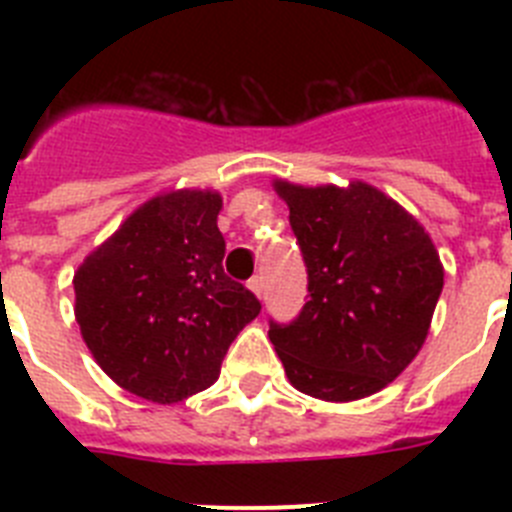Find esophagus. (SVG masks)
<instances>
[{
  "instance_id": "esophagus-1",
  "label": "esophagus",
  "mask_w": 512,
  "mask_h": 512,
  "mask_svg": "<svg viewBox=\"0 0 512 512\" xmlns=\"http://www.w3.org/2000/svg\"><path fill=\"white\" fill-rule=\"evenodd\" d=\"M248 289H251V292H253V295H256V297L264 295V277L248 279Z\"/></svg>"
}]
</instances>
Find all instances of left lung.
Here are the masks:
<instances>
[{
  "mask_svg": "<svg viewBox=\"0 0 512 512\" xmlns=\"http://www.w3.org/2000/svg\"><path fill=\"white\" fill-rule=\"evenodd\" d=\"M307 266L310 300L269 338L295 390L351 402L384 390L418 356L443 289L431 235L366 182L274 179Z\"/></svg>",
  "mask_w": 512,
  "mask_h": 512,
  "instance_id": "obj_1",
  "label": "left lung"
}]
</instances>
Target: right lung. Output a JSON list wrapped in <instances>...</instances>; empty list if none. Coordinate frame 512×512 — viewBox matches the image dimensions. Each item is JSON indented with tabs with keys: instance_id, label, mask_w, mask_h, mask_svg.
Returning <instances> with one entry per match:
<instances>
[{
	"instance_id": "obj_1",
	"label": "right lung",
	"mask_w": 512,
	"mask_h": 512,
	"mask_svg": "<svg viewBox=\"0 0 512 512\" xmlns=\"http://www.w3.org/2000/svg\"><path fill=\"white\" fill-rule=\"evenodd\" d=\"M215 189H169L130 212L74 274V315L102 372L171 405L220 377L228 346L261 312L225 277Z\"/></svg>"
}]
</instances>
